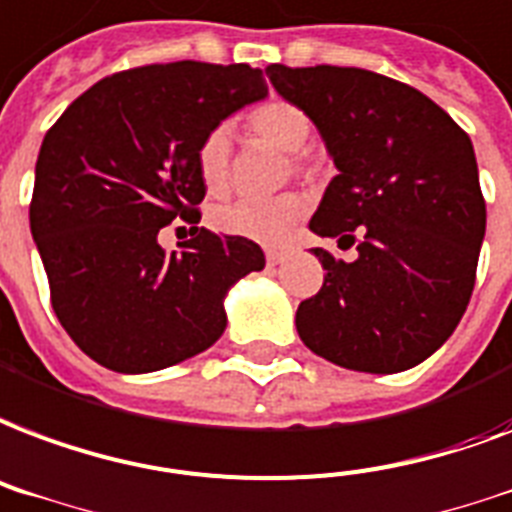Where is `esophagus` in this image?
Returning a JSON list of instances; mask_svg holds the SVG:
<instances>
[{
    "label": "esophagus",
    "instance_id": "esophagus-1",
    "mask_svg": "<svg viewBox=\"0 0 512 512\" xmlns=\"http://www.w3.org/2000/svg\"><path fill=\"white\" fill-rule=\"evenodd\" d=\"M284 257H287V252H284V249H268V252H265V260H268V265L284 263Z\"/></svg>",
    "mask_w": 512,
    "mask_h": 512
}]
</instances>
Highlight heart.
I'll return each instance as SVG.
<instances>
[{"instance_id": "obj_1", "label": "heart", "mask_w": 512, "mask_h": 512, "mask_svg": "<svg viewBox=\"0 0 512 512\" xmlns=\"http://www.w3.org/2000/svg\"><path fill=\"white\" fill-rule=\"evenodd\" d=\"M249 131L273 147L292 152L300 166L298 150L311 136V120L298 104L287 99H271L249 115ZM230 163V134L225 126L212 128L195 150V169L206 190L220 193L228 185ZM306 198L298 193H284L276 198H230L214 204L209 222L214 230L257 241V244H282L306 214Z\"/></svg>"}]
</instances>
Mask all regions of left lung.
Masks as SVG:
<instances>
[{"mask_svg":"<svg viewBox=\"0 0 512 512\" xmlns=\"http://www.w3.org/2000/svg\"><path fill=\"white\" fill-rule=\"evenodd\" d=\"M317 126L335 174L308 222L354 244L311 249L325 284L295 314L300 341L341 368L400 373L435 354L470 303L486 236L470 136L411 85L357 66H265Z\"/></svg>","mask_w":512,"mask_h":512,"instance_id":"left-lung-1","label":"left lung"}]
</instances>
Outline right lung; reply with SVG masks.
Listing matches in <instances>:
<instances>
[{
	"mask_svg": "<svg viewBox=\"0 0 512 512\" xmlns=\"http://www.w3.org/2000/svg\"><path fill=\"white\" fill-rule=\"evenodd\" d=\"M265 96L263 72L247 64L139 66L99 80L45 134L31 236L58 322L91 360L152 373L225 333V295L263 271V249L195 228L166 252L158 233L177 217L201 220L198 144Z\"/></svg>",
	"mask_w": 512,
	"mask_h": 512,
	"instance_id": "right-lung-1",
	"label": "right lung"
}]
</instances>
